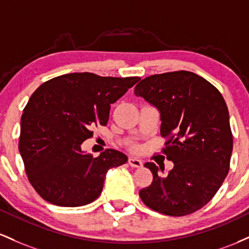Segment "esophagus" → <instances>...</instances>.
Listing matches in <instances>:
<instances>
[{"mask_svg":"<svg viewBox=\"0 0 249 249\" xmlns=\"http://www.w3.org/2000/svg\"><path fill=\"white\" fill-rule=\"evenodd\" d=\"M128 163H129L130 167H134V168H139V167H142V164H143L141 160L133 158V156H130V158L128 159Z\"/></svg>","mask_w":249,"mask_h":249,"instance_id":"esophagus-1","label":"esophagus"}]
</instances>
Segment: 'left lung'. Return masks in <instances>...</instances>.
<instances>
[{"label": "left lung", "mask_w": 249, "mask_h": 249, "mask_svg": "<svg viewBox=\"0 0 249 249\" xmlns=\"http://www.w3.org/2000/svg\"><path fill=\"white\" fill-rule=\"evenodd\" d=\"M134 93L160 110V133L167 139L162 153L174 163L160 177L154 162H146L153 182L140 191V197L147 207L169 216L199 211L213 199L230 170L233 135L221 93L187 71L150 75Z\"/></svg>", "instance_id": "left-lung-1"}]
</instances>
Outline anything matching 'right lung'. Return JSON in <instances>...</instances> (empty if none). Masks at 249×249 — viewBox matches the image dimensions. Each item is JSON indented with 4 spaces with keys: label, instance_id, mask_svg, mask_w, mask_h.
<instances>
[{
    "label": "right lung",
    "instance_id": "right-lung-1",
    "mask_svg": "<svg viewBox=\"0 0 249 249\" xmlns=\"http://www.w3.org/2000/svg\"><path fill=\"white\" fill-rule=\"evenodd\" d=\"M139 80L71 72L32 94L21 117L18 150L28 180L42 199L79 207L100 196L108 169L128 158L115 149L93 158L81 144L93 138L94 127L108 124L111 103Z\"/></svg>",
    "mask_w": 249,
    "mask_h": 249
}]
</instances>
